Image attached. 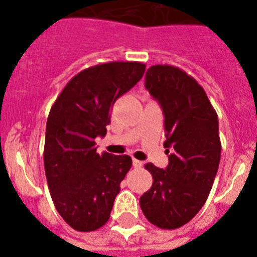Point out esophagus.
Segmentation results:
<instances>
[{
  "label": "esophagus",
  "mask_w": 257,
  "mask_h": 257,
  "mask_svg": "<svg viewBox=\"0 0 257 257\" xmlns=\"http://www.w3.org/2000/svg\"><path fill=\"white\" fill-rule=\"evenodd\" d=\"M143 165H144V163H143V161L133 159V167H135V168H141Z\"/></svg>",
  "instance_id": "obj_1"
}]
</instances>
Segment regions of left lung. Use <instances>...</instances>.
<instances>
[{
  "mask_svg": "<svg viewBox=\"0 0 257 257\" xmlns=\"http://www.w3.org/2000/svg\"><path fill=\"white\" fill-rule=\"evenodd\" d=\"M145 88L164 113L169 164H145L153 184L140 207L153 225L176 229L197 215L215 181L221 155L217 113L195 78L175 66H151Z\"/></svg>",
  "mask_w": 257,
  "mask_h": 257,
  "instance_id": "1",
  "label": "left lung"
}]
</instances>
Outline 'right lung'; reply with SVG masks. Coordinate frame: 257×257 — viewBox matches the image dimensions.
<instances>
[{"instance_id": "add662e5", "label": "right lung", "mask_w": 257, "mask_h": 257, "mask_svg": "<svg viewBox=\"0 0 257 257\" xmlns=\"http://www.w3.org/2000/svg\"><path fill=\"white\" fill-rule=\"evenodd\" d=\"M145 65L113 61L76 74L54 101L46 121L44 165L54 207L70 227L96 231L109 220L120 183L132 167L128 155L97 153L110 108L140 81Z\"/></svg>"}]
</instances>
